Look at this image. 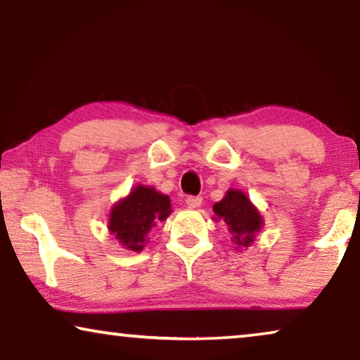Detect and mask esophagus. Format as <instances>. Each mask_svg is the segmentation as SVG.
Listing matches in <instances>:
<instances>
[{"label":"esophagus","mask_w":360,"mask_h":360,"mask_svg":"<svg viewBox=\"0 0 360 360\" xmlns=\"http://www.w3.org/2000/svg\"><path fill=\"white\" fill-rule=\"evenodd\" d=\"M186 204L189 209H197V207H200V204H202V197L200 195H189L186 199Z\"/></svg>","instance_id":"1"}]
</instances>
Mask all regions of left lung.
Segmentation results:
<instances>
[{"label":"left lung","mask_w":360,"mask_h":360,"mask_svg":"<svg viewBox=\"0 0 360 360\" xmlns=\"http://www.w3.org/2000/svg\"><path fill=\"white\" fill-rule=\"evenodd\" d=\"M214 212L215 220H221L229 226L236 246H250L262 226L259 210L251 204L245 192L238 189H229L224 199L214 205Z\"/></svg>","instance_id":"obj_1"}]
</instances>
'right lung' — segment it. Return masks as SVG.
I'll return each instance as SVG.
<instances>
[{
	"mask_svg": "<svg viewBox=\"0 0 360 360\" xmlns=\"http://www.w3.org/2000/svg\"><path fill=\"white\" fill-rule=\"evenodd\" d=\"M171 200L155 187L136 186L120 199L109 214L108 229L120 245L130 251H141L150 230L169 217Z\"/></svg>",
	"mask_w": 360,
	"mask_h": 360,
	"instance_id": "add662e5",
	"label": "right lung"
}]
</instances>
